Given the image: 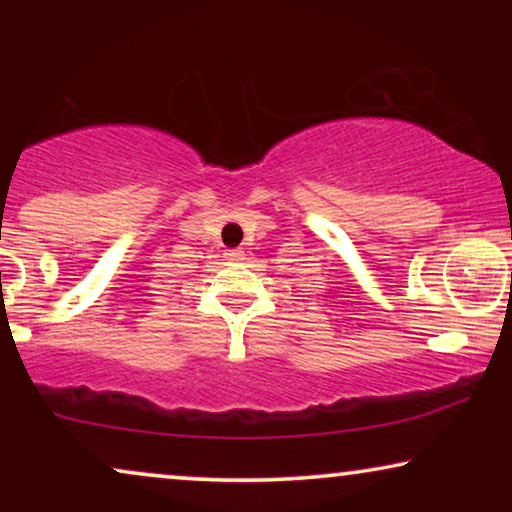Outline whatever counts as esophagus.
Returning <instances> with one entry per match:
<instances>
[{
  "label": "esophagus",
  "mask_w": 512,
  "mask_h": 512,
  "mask_svg": "<svg viewBox=\"0 0 512 512\" xmlns=\"http://www.w3.org/2000/svg\"><path fill=\"white\" fill-rule=\"evenodd\" d=\"M244 249L242 247H237V249H228V254H226V258L228 261H244Z\"/></svg>",
  "instance_id": "esophagus-1"
}]
</instances>
